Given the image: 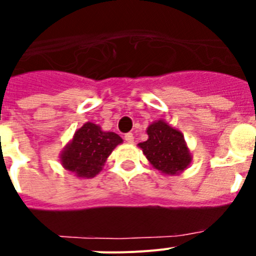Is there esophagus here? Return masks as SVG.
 I'll return each mask as SVG.
<instances>
[{
    "instance_id": "34e87169",
    "label": "esophagus",
    "mask_w": 256,
    "mask_h": 256,
    "mask_svg": "<svg viewBox=\"0 0 256 256\" xmlns=\"http://www.w3.org/2000/svg\"><path fill=\"white\" fill-rule=\"evenodd\" d=\"M124 138H125V141H128V142H132V141H134V135L131 132L125 134Z\"/></svg>"
}]
</instances>
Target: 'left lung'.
Wrapping results in <instances>:
<instances>
[{
	"label": "left lung",
	"mask_w": 256,
	"mask_h": 256,
	"mask_svg": "<svg viewBox=\"0 0 256 256\" xmlns=\"http://www.w3.org/2000/svg\"><path fill=\"white\" fill-rule=\"evenodd\" d=\"M148 140L138 146L154 168L168 175H175L188 168L191 156L180 131L158 120L148 126Z\"/></svg>",
	"instance_id": "left-lung-1"
}]
</instances>
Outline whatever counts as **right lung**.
Wrapping results in <instances>:
<instances>
[{
	"label": "right lung",
	"instance_id": "obj_1",
	"mask_svg": "<svg viewBox=\"0 0 256 256\" xmlns=\"http://www.w3.org/2000/svg\"><path fill=\"white\" fill-rule=\"evenodd\" d=\"M121 142L122 138L118 134L104 132L98 125L88 122L76 131L74 140L62 151L61 164L80 178H94Z\"/></svg>",
	"mask_w": 256,
	"mask_h": 256
}]
</instances>
